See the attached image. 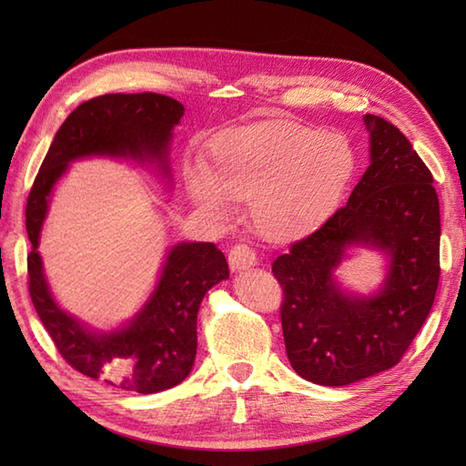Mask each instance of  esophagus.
<instances>
[{
  "label": "esophagus",
  "instance_id": "esophagus-1",
  "mask_svg": "<svg viewBox=\"0 0 466 466\" xmlns=\"http://www.w3.org/2000/svg\"><path fill=\"white\" fill-rule=\"evenodd\" d=\"M228 262H230L232 272H242L258 264V256H256V252L250 248V246L238 244L234 246L230 254H228Z\"/></svg>",
  "mask_w": 466,
  "mask_h": 466
}]
</instances>
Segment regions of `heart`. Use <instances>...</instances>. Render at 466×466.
<instances>
[{"label": "heart", "mask_w": 466, "mask_h": 466, "mask_svg": "<svg viewBox=\"0 0 466 466\" xmlns=\"http://www.w3.org/2000/svg\"><path fill=\"white\" fill-rule=\"evenodd\" d=\"M356 167L344 136L292 122L232 127L210 146V162L186 166L192 204L228 220L234 202H248L256 232L270 242L304 238L326 222Z\"/></svg>", "instance_id": "obj_1"}]
</instances>
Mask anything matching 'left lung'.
I'll return each mask as SVG.
<instances>
[{
    "instance_id": "1",
    "label": "left lung",
    "mask_w": 466,
    "mask_h": 466,
    "mask_svg": "<svg viewBox=\"0 0 466 466\" xmlns=\"http://www.w3.org/2000/svg\"><path fill=\"white\" fill-rule=\"evenodd\" d=\"M370 164L344 208L272 264L284 289L282 332L296 374L346 386L392 369L432 309L441 212L432 174L397 126L362 116ZM356 249L385 258L370 293L335 274Z\"/></svg>"
}]
</instances>
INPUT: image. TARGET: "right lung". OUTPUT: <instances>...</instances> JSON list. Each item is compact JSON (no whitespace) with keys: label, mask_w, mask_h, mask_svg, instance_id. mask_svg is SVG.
Listing matches in <instances>:
<instances>
[{"label":"right lung","mask_w":466,"mask_h":466,"mask_svg":"<svg viewBox=\"0 0 466 466\" xmlns=\"http://www.w3.org/2000/svg\"><path fill=\"white\" fill-rule=\"evenodd\" d=\"M184 106L160 94H106L87 100L59 126L25 206L29 296L59 354L76 370L116 389L154 394L190 374L198 349V310L206 292L230 276L212 242H177L166 252L157 280L137 312L116 329H96L64 310L39 256L49 202L69 164L112 157L147 166L172 190L170 144Z\"/></svg>","instance_id":"obj_1"}]
</instances>
